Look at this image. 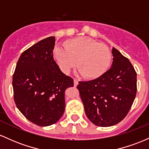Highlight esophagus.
I'll return each mask as SVG.
<instances>
[{
	"instance_id": "obj_1",
	"label": "esophagus",
	"mask_w": 149,
	"mask_h": 149,
	"mask_svg": "<svg viewBox=\"0 0 149 149\" xmlns=\"http://www.w3.org/2000/svg\"><path fill=\"white\" fill-rule=\"evenodd\" d=\"M73 83H74V86L76 87L78 84V80H77L76 78H74V80H73Z\"/></svg>"
}]
</instances>
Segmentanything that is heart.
Masks as SVG:
<instances>
[{"label":"heart","instance_id":"heart-1","mask_svg":"<svg viewBox=\"0 0 149 149\" xmlns=\"http://www.w3.org/2000/svg\"><path fill=\"white\" fill-rule=\"evenodd\" d=\"M64 47H54L53 56L63 72L68 73L76 66L86 79H96L107 72L111 62L109 47L86 37L71 39Z\"/></svg>","mask_w":149,"mask_h":149}]
</instances>
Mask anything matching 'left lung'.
Here are the masks:
<instances>
[{"label": "left lung", "instance_id": "1", "mask_svg": "<svg viewBox=\"0 0 149 149\" xmlns=\"http://www.w3.org/2000/svg\"><path fill=\"white\" fill-rule=\"evenodd\" d=\"M111 68L102 76L80 81L77 86L87 117L100 127H110L125 118L136 94V73L127 57L113 47Z\"/></svg>", "mask_w": 149, "mask_h": 149}]
</instances>
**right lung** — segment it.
<instances>
[{
    "mask_svg": "<svg viewBox=\"0 0 149 149\" xmlns=\"http://www.w3.org/2000/svg\"><path fill=\"white\" fill-rule=\"evenodd\" d=\"M55 38L40 40L22 52L13 77L14 100L24 117L49 126L64 114V92L73 79L61 72L53 57Z\"/></svg>",
    "mask_w": 149,
    "mask_h": 149,
    "instance_id": "1",
    "label": "right lung"
}]
</instances>
